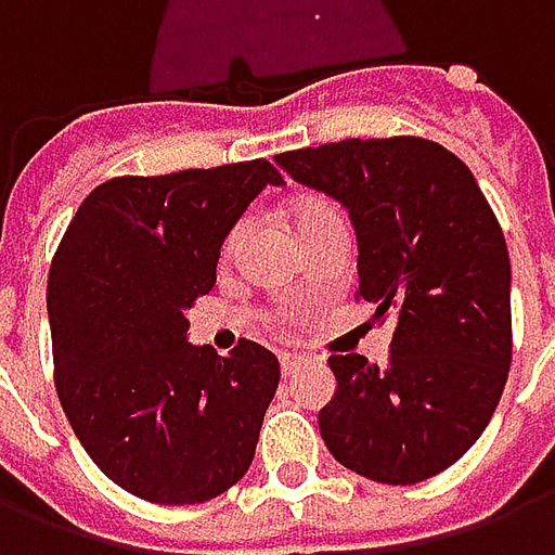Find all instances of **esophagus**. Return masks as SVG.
<instances>
[{
    "mask_svg": "<svg viewBox=\"0 0 555 555\" xmlns=\"http://www.w3.org/2000/svg\"><path fill=\"white\" fill-rule=\"evenodd\" d=\"M302 362H306L302 357H294V353H282V357H279V369H282V374H285V377H291L294 372H300Z\"/></svg>",
    "mask_w": 555,
    "mask_h": 555,
    "instance_id": "esophagus-1",
    "label": "esophagus"
}]
</instances>
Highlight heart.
Returning a JSON list of instances; mask_svg holds the SVG:
<instances>
[{
    "label": "heart",
    "mask_w": 555,
    "mask_h": 555,
    "mask_svg": "<svg viewBox=\"0 0 555 555\" xmlns=\"http://www.w3.org/2000/svg\"><path fill=\"white\" fill-rule=\"evenodd\" d=\"M288 217L294 231L300 234V241H309L314 231L326 229V225H345V219H341V210L336 207V202H330L326 195H300V198H294L288 205ZM243 237H246V222H234L231 231L225 234V241H222V258H234L237 249H241ZM267 321L270 324L279 326L276 314H267Z\"/></svg>",
    "instance_id": "b5f03b06"
}]
</instances>
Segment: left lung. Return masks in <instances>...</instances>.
Here are the masks:
<instances>
[{
    "instance_id": "obj_1",
    "label": "left lung",
    "mask_w": 555,
    "mask_h": 555,
    "mask_svg": "<svg viewBox=\"0 0 555 555\" xmlns=\"http://www.w3.org/2000/svg\"><path fill=\"white\" fill-rule=\"evenodd\" d=\"M291 178L348 207L357 300L392 318L386 365L333 353L336 398L318 428L338 464L416 485L469 452L512 369V264L473 171L422 137L341 139L276 154Z\"/></svg>"
}]
</instances>
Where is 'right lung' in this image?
Here are the masks:
<instances>
[{
	"label": "right lung",
	"mask_w": 555,
	"mask_h": 555,
	"mask_svg": "<svg viewBox=\"0 0 555 555\" xmlns=\"http://www.w3.org/2000/svg\"><path fill=\"white\" fill-rule=\"evenodd\" d=\"M267 183L264 157L94 186L50 264L55 392L103 476L157 505L237 485L279 386V360L186 345V309L217 282L219 246Z\"/></svg>",
	"instance_id": "obj_1"
}]
</instances>
